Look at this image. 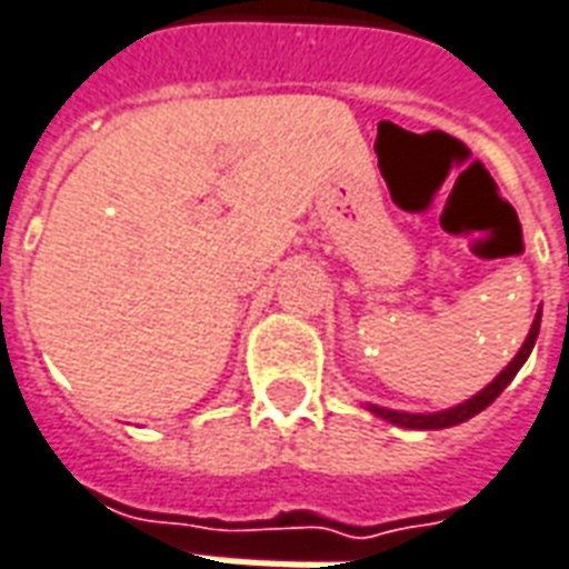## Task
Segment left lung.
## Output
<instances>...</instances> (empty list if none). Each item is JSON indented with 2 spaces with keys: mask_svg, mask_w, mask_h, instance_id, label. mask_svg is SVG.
<instances>
[{
  "mask_svg": "<svg viewBox=\"0 0 569 569\" xmlns=\"http://www.w3.org/2000/svg\"><path fill=\"white\" fill-rule=\"evenodd\" d=\"M539 321H542V312H536L533 328H530L527 340H523V346L518 349V356L509 361V368L502 370L497 380L490 382V386H485V389L475 395V398H469V401L450 407V410H438V413H405V410H386V407H377V405H370V410H373L377 417H382V420L401 426V429H450V426H459V422L471 420L475 413H481L485 407L493 405V401L499 398V392H502V389L515 380V373L523 368V361H527V356L533 352V342L536 337H539Z\"/></svg>",
  "mask_w": 569,
  "mask_h": 569,
  "instance_id": "left-lung-1",
  "label": "left lung"
}]
</instances>
